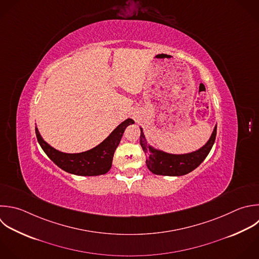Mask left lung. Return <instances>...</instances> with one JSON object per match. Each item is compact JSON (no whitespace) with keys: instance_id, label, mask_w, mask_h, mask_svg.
<instances>
[{"instance_id":"obj_1","label":"left lung","mask_w":259,"mask_h":259,"mask_svg":"<svg viewBox=\"0 0 259 259\" xmlns=\"http://www.w3.org/2000/svg\"><path fill=\"white\" fill-rule=\"evenodd\" d=\"M140 128V142L146 155L148 169L156 175L164 176H182L197 168L211 150L217 136V125H214L208 141L198 150L186 154H170L151 146L146 140L143 128Z\"/></svg>"}]
</instances>
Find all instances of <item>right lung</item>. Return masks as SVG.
I'll use <instances>...</instances> for the list:
<instances>
[{
  "label": "right lung",
  "instance_id": "obj_1",
  "mask_svg": "<svg viewBox=\"0 0 259 259\" xmlns=\"http://www.w3.org/2000/svg\"><path fill=\"white\" fill-rule=\"evenodd\" d=\"M135 123L127 118L118 124L114 131L96 147L81 153H64L48 144L39 134L37 126L35 133L37 141L48 157L64 171L78 176H97L107 173L112 165V159L122 135L130 124Z\"/></svg>",
  "mask_w": 259,
  "mask_h": 259
}]
</instances>
